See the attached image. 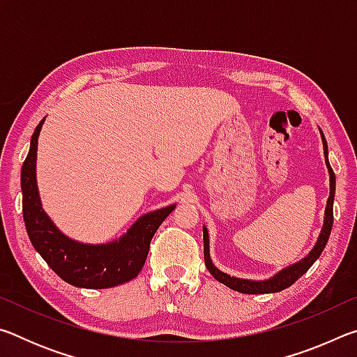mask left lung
<instances>
[{
  "label": "left lung",
  "mask_w": 357,
  "mask_h": 357,
  "mask_svg": "<svg viewBox=\"0 0 357 357\" xmlns=\"http://www.w3.org/2000/svg\"><path fill=\"white\" fill-rule=\"evenodd\" d=\"M321 132V130H319ZM321 140H323V148H324V157H326V167L329 170V179H331V193L328 198V204H326V213H324V225L321 233H319V238L317 241L315 247H313L312 252L307 255L304 259H301L299 263H296L289 268L280 271L279 274H275L273 279L263 280V282H253V280H245V279H236V277H231L225 273H222L215 268L211 261L209 257V236H208V229L203 227V243H204V263H206V268L215 280H219L223 285H227L228 288L234 289V291L239 293H245V294H263V293H277L282 291L288 287H291L293 283L299 279V277L304 275L307 271L312 268V264L317 261L321 255V252L324 250L326 244H328L331 229H332V222H334V195H335V174L332 172V168L329 165L328 160V143H326L324 134L321 132Z\"/></svg>",
  "instance_id": "obj_1"
}]
</instances>
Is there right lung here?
<instances>
[{"label":"right lung","mask_w":357,"mask_h":357,"mask_svg":"<svg viewBox=\"0 0 357 357\" xmlns=\"http://www.w3.org/2000/svg\"><path fill=\"white\" fill-rule=\"evenodd\" d=\"M42 124L44 119L34 129L20 176L23 220L33 247L64 282L78 288H112L135 279L146 261L151 239L174 204L140 217L128 234L110 244L89 245L64 236L42 209L36 184V155Z\"/></svg>","instance_id":"obj_1"}]
</instances>
